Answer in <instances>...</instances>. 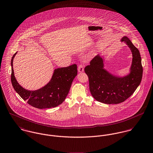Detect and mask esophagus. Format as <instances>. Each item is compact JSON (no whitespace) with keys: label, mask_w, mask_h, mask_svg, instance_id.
<instances>
[{"label":"esophagus","mask_w":153,"mask_h":153,"mask_svg":"<svg viewBox=\"0 0 153 153\" xmlns=\"http://www.w3.org/2000/svg\"><path fill=\"white\" fill-rule=\"evenodd\" d=\"M84 71V68H83V65H80L78 67V71L79 73H82Z\"/></svg>","instance_id":"obj_1"}]
</instances>
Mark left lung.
Returning a JSON list of instances; mask_svg holds the SVG:
<instances>
[{
    "label": "left lung",
    "mask_w": 153,
    "mask_h": 153,
    "mask_svg": "<svg viewBox=\"0 0 153 153\" xmlns=\"http://www.w3.org/2000/svg\"><path fill=\"white\" fill-rule=\"evenodd\" d=\"M121 41L125 42L132 52L133 60L130 74L124 77L111 74L104 68L103 59L99 54L85 68L90 93L98 102L108 104L124 102L134 93L141 83L143 67L139 51L127 37H123Z\"/></svg>",
    "instance_id": "left-lung-1"
}]
</instances>
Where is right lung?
Returning a JSON list of instances; mask_svg holds the SVG:
<instances>
[{"label": "right lung", "mask_w": 153, "mask_h": 153, "mask_svg": "<svg viewBox=\"0 0 153 153\" xmlns=\"http://www.w3.org/2000/svg\"><path fill=\"white\" fill-rule=\"evenodd\" d=\"M16 53L14 54L11 60V82L19 95L29 104L39 109L55 107L64 102L77 74V65L74 64L55 69L51 81L47 85L37 90H28L18 83L14 75L13 61Z\"/></svg>", "instance_id": "1"}]
</instances>
